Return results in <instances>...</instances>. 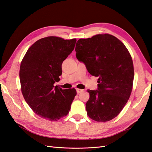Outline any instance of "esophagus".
Segmentation results:
<instances>
[{
    "label": "esophagus",
    "mask_w": 152,
    "mask_h": 152,
    "mask_svg": "<svg viewBox=\"0 0 152 152\" xmlns=\"http://www.w3.org/2000/svg\"><path fill=\"white\" fill-rule=\"evenodd\" d=\"M76 90L77 94H80V93H82V92L83 91V90H81V89H79V88H76Z\"/></svg>",
    "instance_id": "esophagus-1"
}]
</instances>
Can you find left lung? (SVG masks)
I'll use <instances>...</instances> for the list:
<instances>
[{
	"mask_svg": "<svg viewBox=\"0 0 152 152\" xmlns=\"http://www.w3.org/2000/svg\"><path fill=\"white\" fill-rule=\"evenodd\" d=\"M75 50L76 58L84 62L89 73L99 77L97 90H88V117L97 122L112 120L123 110L132 90L134 74L129 50L109 34L80 39Z\"/></svg>",
	"mask_w": 152,
	"mask_h": 152,
	"instance_id": "1",
	"label": "left lung"
}]
</instances>
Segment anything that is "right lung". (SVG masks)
Returning <instances> with one entry per match:
<instances>
[{"instance_id":"1","label":"right lung","mask_w":152,"mask_h":152,"mask_svg":"<svg viewBox=\"0 0 152 152\" xmlns=\"http://www.w3.org/2000/svg\"><path fill=\"white\" fill-rule=\"evenodd\" d=\"M76 39L50 36L35 42L21 62V90L35 114L50 121L66 116L76 91L54 86L62 74V64L75 47Z\"/></svg>"}]
</instances>
